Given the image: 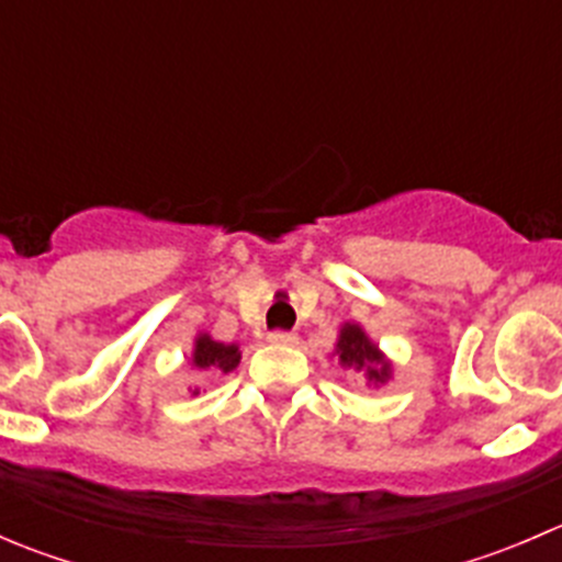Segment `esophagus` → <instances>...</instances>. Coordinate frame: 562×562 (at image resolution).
<instances>
[{"label":"esophagus","instance_id":"obj_1","mask_svg":"<svg viewBox=\"0 0 562 562\" xmlns=\"http://www.w3.org/2000/svg\"><path fill=\"white\" fill-rule=\"evenodd\" d=\"M271 345H293L296 342V334L293 331H269Z\"/></svg>","mask_w":562,"mask_h":562}]
</instances>
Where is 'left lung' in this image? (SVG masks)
I'll use <instances>...</instances> for the list:
<instances>
[{
  "instance_id": "8db88e82",
  "label": "left lung",
  "mask_w": 562,
  "mask_h": 562,
  "mask_svg": "<svg viewBox=\"0 0 562 562\" xmlns=\"http://www.w3.org/2000/svg\"><path fill=\"white\" fill-rule=\"evenodd\" d=\"M337 353L345 367L367 370V378H370L372 383L389 381L391 364L383 359L378 345H372L370 337H367V334L361 331V326H356V323H345L342 326L337 339Z\"/></svg>"
}]
</instances>
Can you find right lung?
Listing matches in <instances>:
<instances>
[{"instance_id": "1", "label": "right lung", "mask_w": 562, "mask_h": 562, "mask_svg": "<svg viewBox=\"0 0 562 562\" xmlns=\"http://www.w3.org/2000/svg\"><path fill=\"white\" fill-rule=\"evenodd\" d=\"M241 353L236 345H223V342H214L209 334H201L195 339V350H192V364L198 370H220V372H231L236 370L239 364ZM198 394V391H192Z\"/></svg>"}]
</instances>
